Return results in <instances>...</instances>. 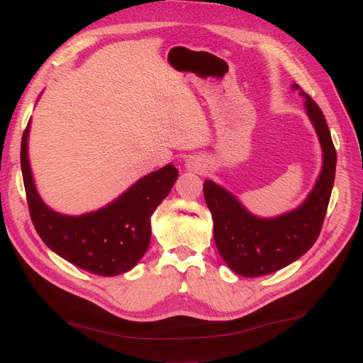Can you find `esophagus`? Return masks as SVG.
Instances as JSON below:
<instances>
[{
  "mask_svg": "<svg viewBox=\"0 0 363 363\" xmlns=\"http://www.w3.org/2000/svg\"><path fill=\"white\" fill-rule=\"evenodd\" d=\"M184 168L188 169L189 172H195V174H203L206 171V164L203 162V159L196 157V156H191L186 159L184 162Z\"/></svg>",
  "mask_w": 363,
  "mask_h": 363,
  "instance_id": "34e87169",
  "label": "esophagus"
}]
</instances>
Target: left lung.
I'll return each instance as SVG.
<instances>
[{"mask_svg":"<svg viewBox=\"0 0 363 363\" xmlns=\"http://www.w3.org/2000/svg\"><path fill=\"white\" fill-rule=\"evenodd\" d=\"M304 96L306 113L323 148V168L313 189L294 211L272 218L252 215L236 196L206 180L204 200L213 218V238L219 255L228 268L242 277H260L279 271L300 259L320 236L333 189L336 150L321 108L312 98L292 84Z\"/></svg>","mask_w":363,"mask_h":363,"instance_id":"1","label":"left lung"}]
</instances>
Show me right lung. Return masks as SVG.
<instances>
[{
	"mask_svg": "<svg viewBox=\"0 0 363 363\" xmlns=\"http://www.w3.org/2000/svg\"><path fill=\"white\" fill-rule=\"evenodd\" d=\"M30 123L21 142V168L30 216L45 245L72 265L96 276L113 277L135 268L151 240V221L179 177L167 164L139 179L116 200L79 216L52 211L42 201L28 160Z\"/></svg>",
	"mask_w": 363,
	"mask_h": 363,
	"instance_id": "obj_1",
	"label": "right lung"
}]
</instances>
